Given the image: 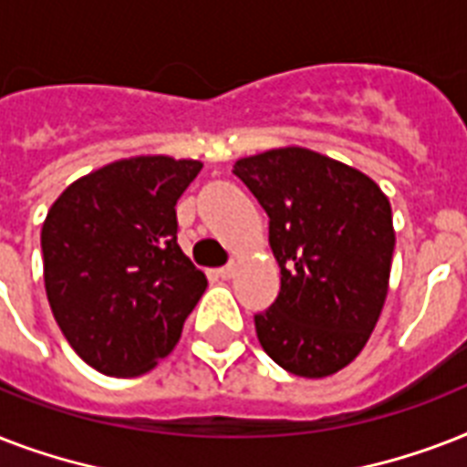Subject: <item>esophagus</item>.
<instances>
[{
	"label": "esophagus",
	"instance_id": "esophagus-1",
	"mask_svg": "<svg viewBox=\"0 0 467 467\" xmlns=\"http://www.w3.org/2000/svg\"><path fill=\"white\" fill-rule=\"evenodd\" d=\"M234 274H237V264H234V262H230V264H227V266L218 269V276L225 278V281H227V278H233Z\"/></svg>",
	"mask_w": 467,
	"mask_h": 467
}]
</instances>
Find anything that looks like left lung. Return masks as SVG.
Instances as JSON below:
<instances>
[{"label":"left lung","mask_w":467,"mask_h":467,"mask_svg":"<svg viewBox=\"0 0 467 467\" xmlns=\"http://www.w3.org/2000/svg\"><path fill=\"white\" fill-rule=\"evenodd\" d=\"M233 174L269 215L281 269L278 298L254 315L259 344L293 376H334L361 354L383 312L390 201L358 169L296 145L242 157Z\"/></svg>","instance_id":"8db88e82"}]
</instances>
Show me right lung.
Listing matches in <instances>:
<instances>
[{"label":"right lung","mask_w":467,"mask_h":467,"mask_svg":"<svg viewBox=\"0 0 467 467\" xmlns=\"http://www.w3.org/2000/svg\"><path fill=\"white\" fill-rule=\"evenodd\" d=\"M198 160L138 155L79 176L50 205L43 281L55 322L104 376L157 366L182 337L208 278L176 242V211Z\"/></svg>","instance_id":"1"}]
</instances>
